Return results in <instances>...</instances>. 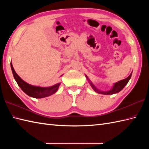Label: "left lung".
Masks as SVG:
<instances>
[{
    "instance_id": "1",
    "label": "left lung",
    "mask_w": 149,
    "mask_h": 149,
    "mask_svg": "<svg viewBox=\"0 0 149 149\" xmlns=\"http://www.w3.org/2000/svg\"><path fill=\"white\" fill-rule=\"evenodd\" d=\"M131 75H132V73L130 74V75H129V77H127V78H125V79L121 80V81H118V83H116L115 84H114V86H113L112 89L110 90L109 91H101L98 90L97 88L92 83H91V82L89 80V79H88V77H87V75H86V77L87 78V79H88V81H90V84L91 85V86L92 87V88L94 90V91H96L97 93H100V94H104V95H113V94H115V93H118L119 91H121L123 89V88L125 86V85L127 84L129 79H131Z\"/></svg>"
}]
</instances>
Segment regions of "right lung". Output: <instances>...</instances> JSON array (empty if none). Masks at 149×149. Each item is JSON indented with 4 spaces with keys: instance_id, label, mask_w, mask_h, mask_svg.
Returning <instances> with one entry per match:
<instances>
[{
    "instance_id": "obj_1",
    "label": "right lung",
    "mask_w": 149,
    "mask_h": 149,
    "mask_svg": "<svg viewBox=\"0 0 149 149\" xmlns=\"http://www.w3.org/2000/svg\"><path fill=\"white\" fill-rule=\"evenodd\" d=\"M11 70L13 74V76L15 81H17L18 85L22 91L24 93H26L27 95H29L31 97L33 98H38V99H40V98H43L51 95L55 93L57 90H58V88L60 85V83H58L50 87H40V86H33L27 83L26 82L23 81L22 79L18 76V74L16 73L15 70L13 68V66L12 65V63H11Z\"/></svg>"
}]
</instances>
